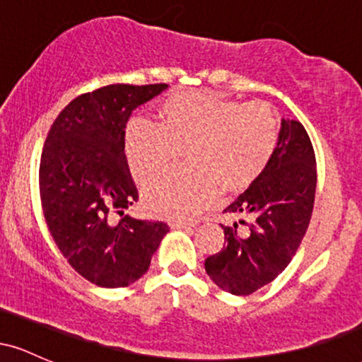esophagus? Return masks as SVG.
<instances>
[{
  "label": "esophagus",
  "mask_w": 362,
  "mask_h": 362,
  "mask_svg": "<svg viewBox=\"0 0 362 362\" xmlns=\"http://www.w3.org/2000/svg\"><path fill=\"white\" fill-rule=\"evenodd\" d=\"M170 226H172L173 230H187V228H190V226H192V224H190V223H182V221H173V223H170Z\"/></svg>",
  "instance_id": "esophagus-1"
}]
</instances>
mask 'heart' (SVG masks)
<instances>
[{
  "label": "heart",
  "instance_id": "1",
  "mask_svg": "<svg viewBox=\"0 0 362 362\" xmlns=\"http://www.w3.org/2000/svg\"><path fill=\"white\" fill-rule=\"evenodd\" d=\"M279 122L267 103H243L214 91H175L160 102L156 126L132 119L124 134L132 175L143 184L167 173L184 151L185 172L149 185V211L190 221L218 201L219 190H242L276 155Z\"/></svg>",
  "mask_w": 362,
  "mask_h": 362
}]
</instances>
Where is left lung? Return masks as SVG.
<instances>
[{"label": "left lung", "mask_w": 362, "mask_h": 362, "mask_svg": "<svg viewBox=\"0 0 362 362\" xmlns=\"http://www.w3.org/2000/svg\"><path fill=\"white\" fill-rule=\"evenodd\" d=\"M317 161L308 132L282 119L276 155L265 172L224 209L250 221L224 226L221 252L206 259V272L223 291L247 296L288 267L313 213Z\"/></svg>", "instance_id": "1"}]
</instances>
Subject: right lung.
<instances>
[{
	"instance_id": "1",
	"label": "right lung",
	"mask_w": 362,
	"mask_h": 362,
	"mask_svg": "<svg viewBox=\"0 0 362 362\" xmlns=\"http://www.w3.org/2000/svg\"><path fill=\"white\" fill-rule=\"evenodd\" d=\"M167 85H107L71 100L49 129L39 168L40 202L68 264L100 288H124L148 271L168 224L114 214L138 202L124 134L132 110Z\"/></svg>"
}]
</instances>
